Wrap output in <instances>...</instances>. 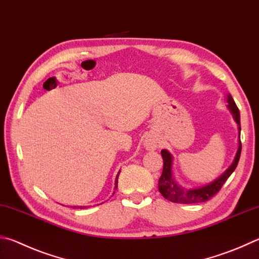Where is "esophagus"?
I'll use <instances>...</instances> for the list:
<instances>
[{
	"instance_id": "esophagus-1",
	"label": "esophagus",
	"mask_w": 259,
	"mask_h": 259,
	"mask_svg": "<svg viewBox=\"0 0 259 259\" xmlns=\"http://www.w3.org/2000/svg\"><path fill=\"white\" fill-rule=\"evenodd\" d=\"M144 145H145L146 149H148V150H155V149H156V148L158 147V144H157L156 140H155V139H152V138L146 139V140H145V143H144Z\"/></svg>"
}]
</instances>
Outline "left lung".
<instances>
[{
	"mask_svg": "<svg viewBox=\"0 0 259 259\" xmlns=\"http://www.w3.org/2000/svg\"><path fill=\"white\" fill-rule=\"evenodd\" d=\"M227 107L231 112L234 121L238 124V149L234 156L233 161L227 170L219 178H216L214 181H211L207 185H204L197 188H186L176 181L175 176H173V156L167 149H162V157H163V172L162 176L158 180V190L161 192L164 198L172 201V203L179 204H196V203H204L210 199L211 197L215 196L220 191L221 188L224 185V182L228 180L229 177L232 175L233 171L236 170L238 165L239 158L241 154V142H240V112L234 103L232 96L228 94L227 95Z\"/></svg>",
	"mask_w": 259,
	"mask_h": 259,
	"instance_id": "obj_1",
	"label": "left lung"
}]
</instances>
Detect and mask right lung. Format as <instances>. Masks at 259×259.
I'll return each instance as SVG.
<instances>
[{"instance_id": "right-lung-1", "label": "right lung", "mask_w": 259, "mask_h": 259, "mask_svg": "<svg viewBox=\"0 0 259 259\" xmlns=\"http://www.w3.org/2000/svg\"><path fill=\"white\" fill-rule=\"evenodd\" d=\"M119 175H120V171H119V173H117V175H116L115 183H114V191H113V194H112V195L115 194V190H116V188H117V179H119ZM73 208H80V209H82V208H86V206H73Z\"/></svg>"}]
</instances>
